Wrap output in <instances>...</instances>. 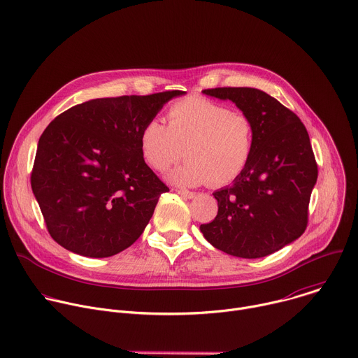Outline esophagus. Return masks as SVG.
<instances>
[{
    "instance_id": "esophagus-1",
    "label": "esophagus",
    "mask_w": 358,
    "mask_h": 358,
    "mask_svg": "<svg viewBox=\"0 0 358 358\" xmlns=\"http://www.w3.org/2000/svg\"><path fill=\"white\" fill-rule=\"evenodd\" d=\"M181 196H185V198H194L195 196V192L194 191H188V189H184V188H178L176 189Z\"/></svg>"
}]
</instances>
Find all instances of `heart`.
Returning a JSON list of instances; mask_svg holds the SVG:
<instances>
[{
    "instance_id": "heart-1",
    "label": "heart",
    "mask_w": 358,
    "mask_h": 358,
    "mask_svg": "<svg viewBox=\"0 0 358 358\" xmlns=\"http://www.w3.org/2000/svg\"><path fill=\"white\" fill-rule=\"evenodd\" d=\"M167 122L147 120L138 144L141 157L156 171L169 170L182 155L187 157L170 174L177 184L225 185L245 170L252 157L253 120L220 101L203 96L177 100L167 110Z\"/></svg>"
}]
</instances>
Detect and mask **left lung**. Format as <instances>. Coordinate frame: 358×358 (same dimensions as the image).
<instances>
[{
    "label": "left lung",
    "mask_w": 358,
    "mask_h": 358,
    "mask_svg": "<svg viewBox=\"0 0 358 358\" xmlns=\"http://www.w3.org/2000/svg\"><path fill=\"white\" fill-rule=\"evenodd\" d=\"M255 124V145L232 185L214 192L218 214L199 227L206 239L232 257L264 258L297 239L309 222L317 163L309 133L280 101L253 87H215Z\"/></svg>",
    "instance_id": "1"
}]
</instances>
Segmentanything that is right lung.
Instances as JSON below:
<instances>
[{
	"instance_id": "right-lung-1",
	"label": "right lung",
	"mask_w": 358,
	"mask_h": 358,
	"mask_svg": "<svg viewBox=\"0 0 358 358\" xmlns=\"http://www.w3.org/2000/svg\"><path fill=\"white\" fill-rule=\"evenodd\" d=\"M182 93L93 99L48 124L31 187L55 242L82 257L108 258L138 239L169 191L141 157L140 130Z\"/></svg>"
}]
</instances>
